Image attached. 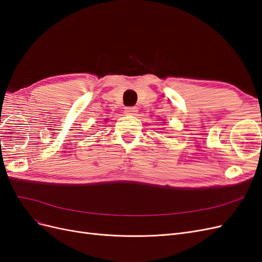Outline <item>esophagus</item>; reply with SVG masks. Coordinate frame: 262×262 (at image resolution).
Here are the masks:
<instances>
[{
	"instance_id": "34e87169",
	"label": "esophagus",
	"mask_w": 262,
	"mask_h": 262,
	"mask_svg": "<svg viewBox=\"0 0 262 262\" xmlns=\"http://www.w3.org/2000/svg\"><path fill=\"white\" fill-rule=\"evenodd\" d=\"M137 112H138V108H136V107H126L124 109V114L128 116H134L137 114Z\"/></svg>"
}]
</instances>
